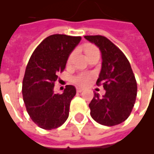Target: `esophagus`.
Masks as SVG:
<instances>
[{
  "label": "esophagus",
  "mask_w": 154,
  "mask_h": 154,
  "mask_svg": "<svg viewBox=\"0 0 154 154\" xmlns=\"http://www.w3.org/2000/svg\"><path fill=\"white\" fill-rule=\"evenodd\" d=\"M83 90H84V89H82V88H80V87H77V93H82Z\"/></svg>",
  "instance_id": "1"
}]
</instances>
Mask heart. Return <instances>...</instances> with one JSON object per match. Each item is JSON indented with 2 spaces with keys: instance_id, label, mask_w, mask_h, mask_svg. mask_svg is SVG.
Masks as SVG:
<instances>
[{
  "instance_id": "b5f03b06",
  "label": "heart",
  "mask_w": 154,
  "mask_h": 154,
  "mask_svg": "<svg viewBox=\"0 0 154 154\" xmlns=\"http://www.w3.org/2000/svg\"><path fill=\"white\" fill-rule=\"evenodd\" d=\"M94 49H97L96 47L93 46V45H88V46H86V48H85V54L90 53V52H92L93 50H94ZM72 57V54H71L69 58V60H71ZM92 77H93V75H92L91 73H89V72H80V73L75 75V76H73V77H72V81L73 83H75V84L77 85L85 86V85H86L89 84V82H90V80H91Z\"/></svg>"
}]
</instances>
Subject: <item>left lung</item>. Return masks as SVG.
<instances>
[{
    "label": "left lung",
    "mask_w": 154,
    "mask_h": 154,
    "mask_svg": "<svg viewBox=\"0 0 154 154\" xmlns=\"http://www.w3.org/2000/svg\"><path fill=\"white\" fill-rule=\"evenodd\" d=\"M98 47L102 64L97 85H102L105 95L94 93L89 103L90 115L99 124L113 126L129 117L135 104L137 82L131 65L125 54L106 37L85 36Z\"/></svg>",
    "instance_id": "left-lung-1"
}]
</instances>
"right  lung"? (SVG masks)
Returning <instances> with one entry per match:
<instances>
[{"label": "right lung", "mask_w": 154, "mask_h": 154, "mask_svg": "<svg viewBox=\"0 0 154 154\" xmlns=\"http://www.w3.org/2000/svg\"><path fill=\"white\" fill-rule=\"evenodd\" d=\"M81 40V37L51 35L36 48L29 60L22 83L23 100L32 122L42 129H56L69 117L76 88L66 85L61 94H55L53 88L57 74L65 69Z\"/></svg>", "instance_id": "1"}]
</instances>
